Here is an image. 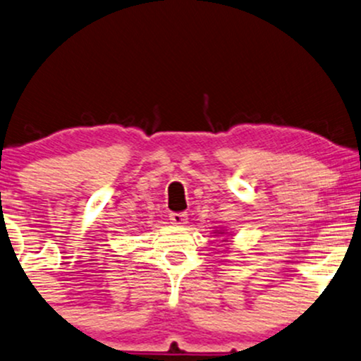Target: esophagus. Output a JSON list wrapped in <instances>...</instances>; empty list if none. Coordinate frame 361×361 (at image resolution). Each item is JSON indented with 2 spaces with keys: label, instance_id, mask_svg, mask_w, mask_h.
Masks as SVG:
<instances>
[{
  "label": "esophagus",
  "instance_id": "esophagus-1",
  "mask_svg": "<svg viewBox=\"0 0 361 361\" xmlns=\"http://www.w3.org/2000/svg\"><path fill=\"white\" fill-rule=\"evenodd\" d=\"M169 217H171V222L173 226L188 224V214H184V212H173V214H171Z\"/></svg>",
  "mask_w": 361,
  "mask_h": 361
}]
</instances>
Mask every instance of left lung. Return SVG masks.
Segmentation results:
<instances>
[{
  "label": "left lung",
  "instance_id": "1",
  "mask_svg": "<svg viewBox=\"0 0 361 361\" xmlns=\"http://www.w3.org/2000/svg\"><path fill=\"white\" fill-rule=\"evenodd\" d=\"M214 235H226V239H222V241L229 244L231 241H229V239H228V235H233V234H231L229 231L226 229V228H216V229H214Z\"/></svg>",
  "mask_w": 361,
  "mask_h": 361
}]
</instances>
